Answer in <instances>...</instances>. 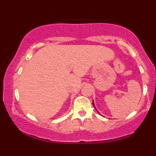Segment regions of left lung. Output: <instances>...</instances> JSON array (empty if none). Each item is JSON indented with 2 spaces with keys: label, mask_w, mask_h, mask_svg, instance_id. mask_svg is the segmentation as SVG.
Masks as SVG:
<instances>
[{
  "label": "left lung",
  "mask_w": 156,
  "mask_h": 156,
  "mask_svg": "<svg viewBox=\"0 0 156 156\" xmlns=\"http://www.w3.org/2000/svg\"><path fill=\"white\" fill-rule=\"evenodd\" d=\"M92 104H93V106H94V108H95V110L97 111V112H98V113H99V112H98V110H97V108H95V106H94V102H92ZM99 114H100V113H99Z\"/></svg>",
  "instance_id": "8db88e82"
}]
</instances>
